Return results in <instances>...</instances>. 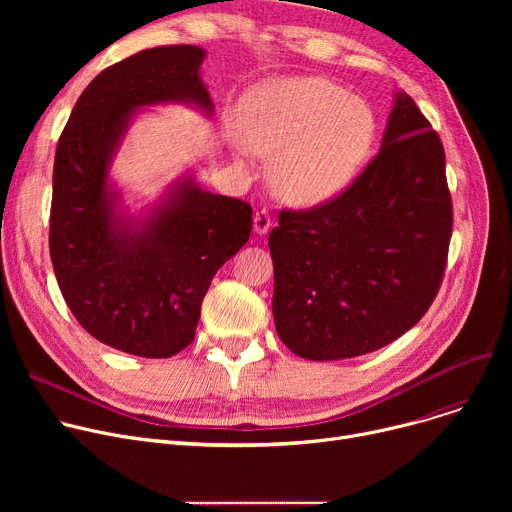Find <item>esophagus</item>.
I'll use <instances>...</instances> for the list:
<instances>
[{
	"label": "esophagus",
	"instance_id": "esophagus-1",
	"mask_svg": "<svg viewBox=\"0 0 512 512\" xmlns=\"http://www.w3.org/2000/svg\"><path fill=\"white\" fill-rule=\"evenodd\" d=\"M274 226L272 222V213L267 209H259L255 215H253V228L257 234H267L270 232V228Z\"/></svg>",
	"mask_w": 512,
	"mask_h": 512
}]
</instances>
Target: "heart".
<instances>
[{
	"mask_svg": "<svg viewBox=\"0 0 512 512\" xmlns=\"http://www.w3.org/2000/svg\"><path fill=\"white\" fill-rule=\"evenodd\" d=\"M236 130L274 157L272 184L294 205H317L351 186L378 141L371 105L328 78H282L240 101Z\"/></svg>",
	"mask_w": 512,
	"mask_h": 512,
	"instance_id": "1",
	"label": "heart"
}]
</instances>
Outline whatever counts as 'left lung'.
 I'll return each instance as SVG.
<instances>
[{
	"label": "left lung",
	"instance_id": "8db88e82",
	"mask_svg": "<svg viewBox=\"0 0 512 512\" xmlns=\"http://www.w3.org/2000/svg\"><path fill=\"white\" fill-rule=\"evenodd\" d=\"M452 236L438 132L398 93L382 151L355 182L309 209H282L270 234L274 321L309 361L351 359L394 342L432 307Z\"/></svg>",
	"mask_w": 512,
	"mask_h": 512
}]
</instances>
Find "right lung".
I'll use <instances>...</instances> for the list:
<instances>
[{
  "label": "right lung",
  "instance_id": "1",
  "mask_svg": "<svg viewBox=\"0 0 512 512\" xmlns=\"http://www.w3.org/2000/svg\"><path fill=\"white\" fill-rule=\"evenodd\" d=\"M205 51L161 45L105 68L78 97L53 161L49 255L64 301L93 338L168 359L193 342L215 272L251 236L247 201L180 182L143 226L116 222L110 159L137 107L186 101L211 112Z\"/></svg>",
  "mask_w": 512,
  "mask_h": 512
}]
</instances>
